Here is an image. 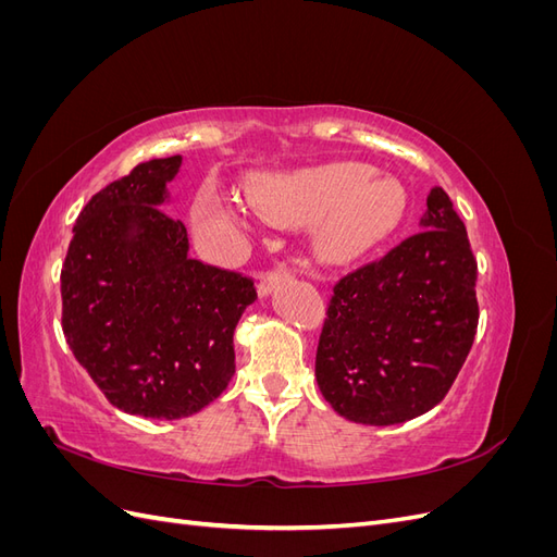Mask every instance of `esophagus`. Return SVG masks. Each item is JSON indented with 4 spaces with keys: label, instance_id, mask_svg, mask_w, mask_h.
<instances>
[{
    "label": "esophagus",
    "instance_id": "obj_1",
    "mask_svg": "<svg viewBox=\"0 0 557 557\" xmlns=\"http://www.w3.org/2000/svg\"><path fill=\"white\" fill-rule=\"evenodd\" d=\"M290 278H293V274H290L285 267L276 269V272H269V274L260 281V285H258V295H260L262 299L269 297V295H274V290L278 288V285H281L283 281H290Z\"/></svg>",
    "mask_w": 557,
    "mask_h": 557
}]
</instances>
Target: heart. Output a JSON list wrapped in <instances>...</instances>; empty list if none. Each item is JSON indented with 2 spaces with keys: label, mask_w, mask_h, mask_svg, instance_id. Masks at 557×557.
<instances>
[{
  "label": "heart",
  "mask_w": 557,
  "mask_h": 557,
  "mask_svg": "<svg viewBox=\"0 0 557 557\" xmlns=\"http://www.w3.org/2000/svg\"><path fill=\"white\" fill-rule=\"evenodd\" d=\"M256 205L285 223H314L313 248L327 262H348L391 237L407 211V193L395 178L376 176L360 162H336L285 174L256 195ZM201 230L250 234L258 218L213 188L197 197Z\"/></svg>",
  "instance_id": "obj_1"
}]
</instances>
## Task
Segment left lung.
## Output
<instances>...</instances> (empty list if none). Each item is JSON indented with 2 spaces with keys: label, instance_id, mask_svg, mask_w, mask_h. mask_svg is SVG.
I'll list each match as a JSON object with an SVG mask.
<instances>
[{
  "label": "left lung",
  "instance_id": "obj_1",
  "mask_svg": "<svg viewBox=\"0 0 557 557\" xmlns=\"http://www.w3.org/2000/svg\"><path fill=\"white\" fill-rule=\"evenodd\" d=\"M476 325V260L450 197L434 188L418 234L334 285L315 352L320 393L352 423H407L446 397Z\"/></svg>",
  "mask_w": 557,
  "mask_h": 557
}]
</instances>
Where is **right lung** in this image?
I'll use <instances>...</instances> for the list:
<instances>
[{
    "label": "right lung",
    "instance_id": "right-lung-1",
    "mask_svg": "<svg viewBox=\"0 0 557 557\" xmlns=\"http://www.w3.org/2000/svg\"><path fill=\"white\" fill-rule=\"evenodd\" d=\"M181 156L141 162L99 190L62 267V330L74 358L125 413L178 420L234 376V330L252 281L188 256V230L162 207Z\"/></svg>",
    "mask_w": 557,
    "mask_h": 557
}]
</instances>
